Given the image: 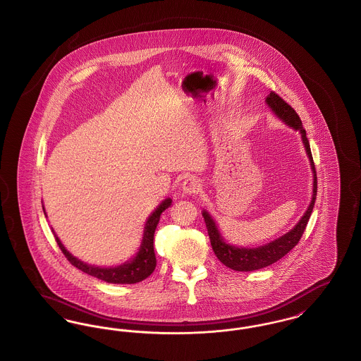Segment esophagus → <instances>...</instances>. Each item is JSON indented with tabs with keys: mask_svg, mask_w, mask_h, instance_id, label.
<instances>
[{
	"mask_svg": "<svg viewBox=\"0 0 361 361\" xmlns=\"http://www.w3.org/2000/svg\"><path fill=\"white\" fill-rule=\"evenodd\" d=\"M181 188H183L184 193H188V195L197 193L200 190V181L196 177H188L183 181Z\"/></svg>",
	"mask_w": 361,
	"mask_h": 361,
	"instance_id": "34e87169",
	"label": "esophagus"
}]
</instances>
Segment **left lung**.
<instances>
[{
	"mask_svg": "<svg viewBox=\"0 0 361 361\" xmlns=\"http://www.w3.org/2000/svg\"><path fill=\"white\" fill-rule=\"evenodd\" d=\"M267 104L269 105V108L275 112L276 116L280 121H284L287 126L292 127L293 130L299 131L302 135V140L306 149V153L310 159V165L314 173V183H312V199L310 203L307 211L305 212V215L302 216V219L296 224V226L291 228L287 234H284L283 237L272 240L267 245L258 246V247H237L233 246L230 243H227L224 240V237L221 235L218 226L214 222V219L211 218V215L203 211V218L206 222L207 231L209 235L211 240V246L212 250L215 253V256L219 258V261L224 264L226 267H228L230 269L238 271V272H250V271H257L261 268H265L271 264H274L276 261H279L280 258L284 257L291 249H293L298 242L300 240V237L305 233V228L307 226L311 212H312V207L317 199V172H315V165L312 161V154L310 150L309 139L306 137V130L303 128L302 121L299 118V115L295 112V109L292 108L290 104L286 103L277 93L271 92L269 96L267 97Z\"/></svg>",
	"mask_w": 361,
	"mask_h": 361,
	"instance_id": "8db88e82",
	"label": "left lung"
}]
</instances>
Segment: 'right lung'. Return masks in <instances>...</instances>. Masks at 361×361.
Instances as JSON below:
<instances>
[{"instance_id":"add662e5","label":"right lung","mask_w":361,"mask_h":361,"mask_svg":"<svg viewBox=\"0 0 361 361\" xmlns=\"http://www.w3.org/2000/svg\"><path fill=\"white\" fill-rule=\"evenodd\" d=\"M172 204V199H165L159 206L155 208L154 212L149 216L145 224L143 230V238L139 247V252L137 256L124 262L123 265L115 267V268H100L94 265H87L82 262L81 259L71 256L69 252L65 249L62 242L55 235V240L58 246L61 247L62 253L65 257L68 258L71 265L78 268L80 271L85 272L87 275L94 276L106 283H114V284H134L145 280L146 277L152 275L154 272L157 259L154 255V233L157 228V224L159 222L161 214ZM44 211V208H43Z\"/></svg>"}]
</instances>
